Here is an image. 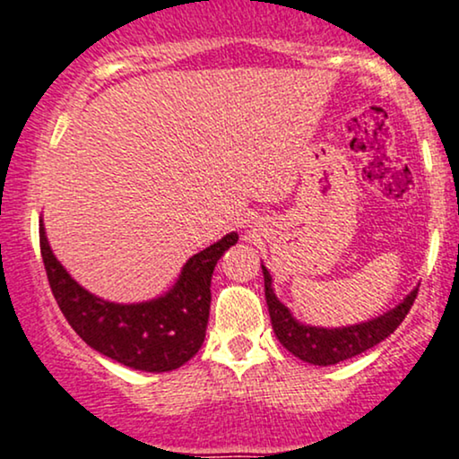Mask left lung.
<instances>
[{
    "mask_svg": "<svg viewBox=\"0 0 459 459\" xmlns=\"http://www.w3.org/2000/svg\"><path fill=\"white\" fill-rule=\"evenodd\" d=\"M264 285H265V302H268L270 319H273V330L279 338L282 347L291 351L299 359L308 361L315 366H332L338 361H344L355 355L364 353L375 344L385 341L389 333L395 332V327L404 321L409 310L415 302L417 290H412L404 298L403 304H398L389 313L368 321V324L338 327V330H324V327L302 325L293 319L287 307H282L279 298L273 291V276L264 268Z\"/></svg>",
    "mask_w": 459,
    "mask_h": 459,
    "instance_id": "8db88e82",
    "label": "left lung"
}]
</instances>
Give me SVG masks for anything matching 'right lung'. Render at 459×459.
I'll return each mask as SVG.
<instances>
[{
	"mask_svg": "<svg viewBox=\"0 0 459 459\" xmlns=\"http://www.w3.org/2000/svg\"><path fill=\"white\" fill-rule=\"evenodd\" d=\"M236 242L238 234H228L191 257L168 296L143 304H112L84 291L65 273L39 225V253L50 291L72 330L106 358L146 372L180 368L202 347L211 315L212 270Z\"/></svg>",
	"mask_w": 459,
	"mask_h": 459,
	"instance_id": "1",
	"label": "right lung"
}]
</instances>
